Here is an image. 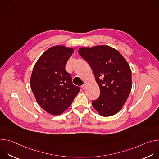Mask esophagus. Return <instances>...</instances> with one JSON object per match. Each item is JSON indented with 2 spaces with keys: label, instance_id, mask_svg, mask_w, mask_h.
<instances>
[{
  "label": "esophagus",
  "instance_id": "34e87169",
  "mask_svg": "<svg viewBox=\"0 0 159 159\" xmlns=\"http://www.w3.org/2000/svg\"><path fill=\"white\" fill-rule=\"evenodd\" d=\"M85 87H86V84H84L81 86V88H82L83 90L85 89Z\"/></svg>",
  "mask_w": 159,
  "mask_h": 159
}]
</instances>
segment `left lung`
I'll use <instances>...</instances> for the list:
<instances>
[{
    "instance_id": "left-lung-1",
    "label": "left lung",
    "mask_w": 159,
    "mask_h": 159,
    "mask_svg": "<svg viewBox=\"0 0 159 159\" xmlns=\"http://www.w3.org/2000/svg\"><path fill=\"white\" fill-rule=\"evenodd\" d=\"M80 55L89 64L100 89V96L92 102L102 116L118 112L131 90V71L120 53L109 46L80 48Z\"/></svg>"
}]
</instances>
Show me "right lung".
Masks as SVG:
<instances>
[{
    "label": "right lung",
    "instance_id": "1",
    "mask_svg": "<svg viewBox=\"0 0 159 159\" xmlns=\"http://www.w3.org/2000/svg\"><path fill=\"white\" fill-rule=\"evenodd\" d=\"M73 52L71 48L54 46L44 52L34 66L31 90L38 103L51 115H61L80 92V87L73 84L70 74L65 70Z\"/></svg>",
    "mask_w": 159,
    "mask_h": 159
}]
</instances>
